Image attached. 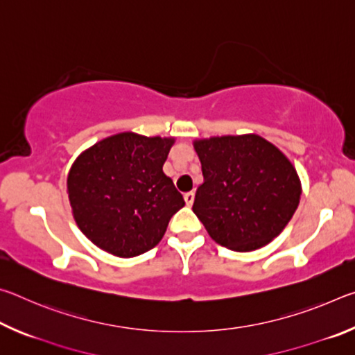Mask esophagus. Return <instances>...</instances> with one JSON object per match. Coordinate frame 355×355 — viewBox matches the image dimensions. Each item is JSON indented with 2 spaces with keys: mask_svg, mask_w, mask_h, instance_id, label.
I'll use <instances>...</instances> for the list:
<instances>
[{
  "mask_svg": "<svg viewBox=\"0 0 355 355\" xmlns=\"http://www.w3.org/2000/svg\"><path fill=\"white\" fill-rule=\"evenodd\" d=\"M194 192H186V194H184V202H186V205H188V207H192V203H194Z\"/></svg>",
  "mask_w": 355,
  "mask_h": 355,
  "instance_id": "34e87169",
  "label": "esophagus"
}]
</instances>
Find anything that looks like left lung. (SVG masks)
<instances>
[{
	"mask_svg": "<svg viewBox=\"0 0 355 355\" xmlns=\"http://www.w3.org/2000/svg\"><path fill=\"white\" fill-rule=\"evenodd\" d=\"M203 183L192 211L216 243L236 252L260 249L279 236L300 199L290 159L258 135L194 142Z\"/></svg>",
	"mask_w": 355,
	"mask_h": 355,
	"instance_id": "left-lung-1",
	"label": "left lung"
}]
</instances>
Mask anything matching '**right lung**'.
I'll return each instance as SVG.
<instances>
[{"instance_id":"add662e5","label":"right lung","mask_w":355,"mask_h":355,"mask_svg":"<svg viewBox=\"0 0 355 355\" xmlns=\"http://www.w3.org/2000/svg\"><path fill=\"white\" fill-rule=\"evenodd\" d=\"M173 137L119 133L78 156L67 177L71 213L80 230L122 258L153 249L183 196L163 172Z\"/></svg>"}]
</instances>
